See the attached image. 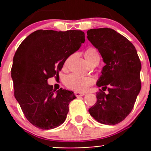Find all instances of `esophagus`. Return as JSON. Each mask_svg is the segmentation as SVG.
Instances as JSON below:
<instances>
[{
    "mask_svg": "<svg viewBox=\"0 0 151 151\" xmlns=\"http://www.w3.org/2000/svg\"><path fill=\"white\" fill-rule=\"evenodd\" d=\"M75 96L77 97H80V96H83L85 95V93H80V92H75L74 93Z\"/></svg>",
    "mask_w": 151,
    "mask_h": 151,
    "instance_id": "34e87169",
    "label": "esophagus"
}]
</instances>
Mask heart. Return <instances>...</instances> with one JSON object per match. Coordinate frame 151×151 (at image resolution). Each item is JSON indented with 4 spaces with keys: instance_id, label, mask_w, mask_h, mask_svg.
I'll return each mask as SVG.
<instances>
[{
    "instance_id": "heart-1",
    "label": "heart",
    "mask_w": 151,
    "mask_h": 151,
    "mask_svg": "<svg viewBox=\"0 0 151 151\" xmlns=\"http://www.w3.org/2000/svg\"><path fill=\"white\" fill-rule=\"evenodd\" d=\"M85 57L91 64L96 59L99 58L98 51L93 47L87 49L85 52ZM65 85L70 89L76 91H85L94 83V78L92 77L83 76L78 74H71L65 78Z\"/></svg>"
}]
</instances>
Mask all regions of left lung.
Listing matches in <instances>:
<instances>
[{"label":"left lung","mask_w":151,"mask_h":151,"mask_svg":"<svg viewBox=\"0 0 151 151\" xmlns=\"http://www.w3.org/2000/svg\"><path fill=\"white\" fill-rule=\"evenodd\" d=\"M87 35L105 63L96 83L102 91L97 93L96 103L88 111L98 122L115 125L130 113L139 93L140 60L134 46L113 29H91Z\"/></svg>","instance_id":"left-lung-1"}]
</instances>
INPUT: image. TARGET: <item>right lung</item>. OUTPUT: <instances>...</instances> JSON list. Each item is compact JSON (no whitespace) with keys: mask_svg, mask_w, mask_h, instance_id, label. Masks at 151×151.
<instances>
[{"mask_svg":"<svg viewBox=\"0 0 151 151\" xmlns=\"http://www.w3.org/2000/svg\"><path fill=\"white\" fill-rule=\"evenodd\" d=\"M82 30H38L15 52L12 67L14 96L30 123L41 129H55L65 121L72 91L53 89L47 83L58 76L66 59L85 42Z\"/></svg>","mask_w":151,"mask_h":151,"instance_id":"1","label":"right lung"}]
</instances>
